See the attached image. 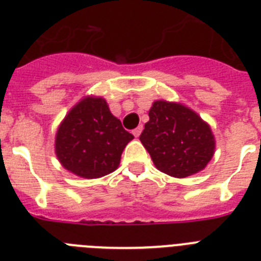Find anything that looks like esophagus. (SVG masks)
Segmentation results:
<instances>
[{
	"instance_id": "1",
	"label": "esophagus",
	"mask_w": 261,
	"mask_h": 261,
	"mask_svg": "<svg viewBox=\"0 0 261 261\" xmlns=\"http://www.w3.org/2000/svg\"><path fill=\"white\" fill-rule=\"evenodd\" d=\"M141 132H142V125H140V126H137L136 129H133V135H135V137H138V136L141 135Z\"/></svg>"
}]
</instances>
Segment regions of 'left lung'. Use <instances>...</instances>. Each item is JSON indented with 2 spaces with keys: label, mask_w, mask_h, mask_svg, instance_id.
Wrapping results in <instances>:
<instances>
[{
  "label": "left lung",
  "mask_w": 261,
  "mask_h": 261,
  "mask_svg": "<svg viewBox=\"0 0 261 261\" xmlns=\"http://www.w3.org/2000/svg\"><path fill=\"white\" fill-rule=\"evenodd\" d=\"M140 141L159 171L174 177L202 171L216 150L211 125L190 107L167 100L153 103Z\"/></svg>",
  "instance_id": "obj_1"
}]
</instances>
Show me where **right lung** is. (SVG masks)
Listing matches in <instances>:
<instances>
[{
    "label": "right lung",
    "mask_w": 261,
    "mask_h": 261,
    "mask_svg": "<svg viewBox=\"0 0 261 261\" xmlns=\"http://www.w3.org/2000/svg\"><path fill=\"white\" fill-rule=\"evenodd\" d=\"M133 138L111 114L105 98L86 95L57 128L55 153L69 172L98 179L119 167L121 153Z\"/></svg>",
    "instance_id": "obj_1"
}]
</instances>
